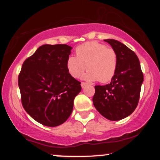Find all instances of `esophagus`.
<instances>
[{"label":"esophagus","instance_id":"esophagus-1","mask_svg":"<svg viewBox=\"0 0 160 160\" xmlns=\"http://www.w3.org/2000/svg\"><path fill=\"white\" fill-rule=\"evenodd\" d=\"M87 85H88V83H86V82H81V87L82 88V89H84V88H85Z\"/></svg>","mask_w":160,"mask_h":160}]
</instances>
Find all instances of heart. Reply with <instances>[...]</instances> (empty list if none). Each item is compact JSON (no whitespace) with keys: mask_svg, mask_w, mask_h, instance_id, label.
<instances>
[{"mask_svg":"<svg viewBox=\"0 0 160 160\" xmlns=\"http://www.w3.org/2000/svg\"><path fill=\"white\" fill-rule=\"evenodd\" d=\"M76 56H69L66 61V68L72 78L82 76L87 81L108 82L114 77L117 68L118 58L113 49L107 47L97 41L86 42L76 48Z\"/></svg>","mask_w":160,"mask_h":160,"instance_id":"heart-1","label":"heart"}]
</instances>
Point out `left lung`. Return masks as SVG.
<instances>
[{
    "instance_id": "8db88e82",
    "label": "left lung",
    "mask_w": 160,
    "mask_h": 160,
    "mask_svg": "<svg viewBox=\"0 0 160 160\" xmlns=\"http://www.w3.org/2000/svg\"><path fill=\"white\" fill-rule=\"evenodd\" d=\"M116 51L118 64L111 82L105 86H95L93 104L108 120H120L136 108L144 75L138 58L132 50L118 40H104Z\"/></svg>"
}]
</instances>
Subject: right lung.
Instances as JSON below:
<instances>
[{
	"mask_svg": "<svg viewBox=\"0 0 160 160\" xmlns=\"http://www.w3.org/2000/svg\"><path fill=\"white\" fill-rule=\"evenodd\" d=\"M72 47L41 46L24 62L18 79L24 109L40 124L55 127L71 114L80 82L68 72L66 61Z\"/></svg>",
	"mask_w": 160,
	"mask_h": 160,
	"instance_id": "1",
	"label": "right lung"
}]
</instances>
